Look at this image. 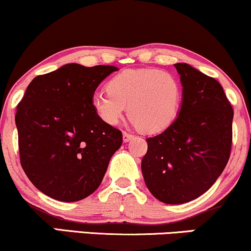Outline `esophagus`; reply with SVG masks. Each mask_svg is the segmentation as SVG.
<instances>
[{
    "label": "esophagus",
    "instance_id": "34e87169",
    "mask_svg": "<svg viewBox=\"0 0 251 251\" xmlns=\"http://www.w3.org/2000/svg\"><path fill=\"white\" fill-rule=\"evenodd\" d=\"M132 139H133V135L132 134H128L127 132H123V141L124 142L131 141Z\"/></svg>",
    "mask_w": 251,
    "mask_h": 251
}]
</instances>
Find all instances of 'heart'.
<instances>
[{"instance_id": "obj_1", "label": "heart", "mask_w": 251, "mask_h": 251, "mask_svg": "<svg viewBox=\"0 0 251 251\" xmlns=\"http://www.w3.org/2000/svg\"><path fill=\"white\" fill-rule=\"evenodd\" d=\"M182 84L173 73L155 68L126 69L91 97L96 116L115 126L128 117L145 133H158L175 122L182 106Z\"/></svg>"}]
</instances>
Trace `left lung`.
Here are the masks:
<instances>
[{
  "instance_id": "obj_1",
  "label": "left lung",
  "mask_w": 251,
  "mask_h": 251,
  "mask_svg": "<svg viewBox=\"0 0 251 251\" xmlns=\"http://www.w3.org/2000/svg\"><path fill=\"white\" fill-rule=\"evenodd\" d=\"M182 106L169 127L146 139L145 183L166 204L191 201L205 193L229 160L233 109L221 84L188 63H176Z\"/></svg>"
}]
</instances>
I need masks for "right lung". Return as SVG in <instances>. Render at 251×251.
<instances>
[{"mask_svg": "<svg viewBox=\"0 0 251 251\" xmlns=\"http://www.w3.org/2000/svg\"><path fill=\"white\" fill-rule=\"evenodd\" d=\"M116 71L67 63L28 84L15 117L21 164L44 195L77 201L100 186L123 134L98 118L91 97Z\"/></svg>", "mask_w": 251, "mask_h": 251, "instance_id": "right-lung-1", "label": "right lung"}]
</instances>
